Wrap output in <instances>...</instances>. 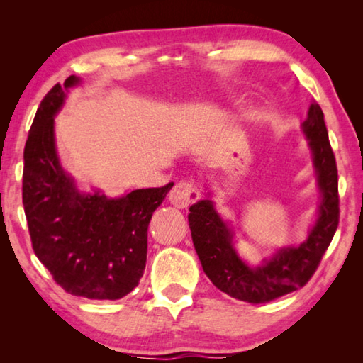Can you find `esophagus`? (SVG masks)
<instances>
[{
    "instance_id": "esophagus-1",
    "label": "esophagus",
    "mask_w": 363,
    "mask_h": 363,
    "mask_svg": "<svg viewBox=\"0 0 363 363\" xmlns=\"http://www.w3.org/2000/svg\"><path fill=\"white\" fill-rule=\"evenodd\" d=\"M199 199H200L199 189H196L195 184L190 182V181L177 182L169 192L171 205L179 208V210H186V208H189L190 205L195 203V201Z\"/></svg>"
}]
</instances>
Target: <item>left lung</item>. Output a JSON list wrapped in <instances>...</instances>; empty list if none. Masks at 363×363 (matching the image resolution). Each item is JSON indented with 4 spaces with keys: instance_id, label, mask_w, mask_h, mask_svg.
I'll return each instance as SVG.
<instances>
[{
    "instance_id": "left-lung-1",
    "label": "left lung",
    "mask_w": 363,
    "mask_h": 363,
    "mask_svg": "<svg viewBox=\"0 0 363 363\" xmlns=\"http://www.w3.org/2000/svg\"><path fill=\"white\" fill-rule=\"evenodd\" d=\"M301 130L312 153L320 201L315 223L298 247L279 248L261 264L251 266L237 253L233 227L218 213L210 196L190 206L189 225L205 274L220 291L245 303H269L304 286L314 275L340 223L336 160L317 102L311 104Z\"/></svg>"
}]
</instances>
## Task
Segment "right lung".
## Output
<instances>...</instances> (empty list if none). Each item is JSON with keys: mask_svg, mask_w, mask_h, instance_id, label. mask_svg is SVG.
I'll return each instance as SVG.
<instances>
[{"mask_svg": "<svg viewBox=\"0 0 363 363\" xmlns=\"http://www.w3.org/2000/svg\"><path fill=\"white\" fill-rule=\"evenodd\" d=\"M79 83L75 75L57 83L36 110L23 150L22 201L35 255L54 280L75 296L115 301L139 285L152 214L174 184L115 199L77 187L60 164L54 118Z\"/></svg>", "mask_w": 363, "mask_h": 363, "instance_id": "obj_1", "label": "right lung"}]
</instances>
